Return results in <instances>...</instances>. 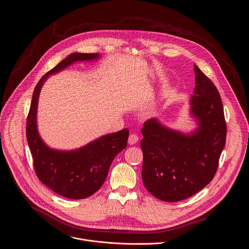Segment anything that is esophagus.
I'll return each mask as SVG.
<instances>
[{
    "label": "esophagus",
    "instance_id": "esophagus-1",
    "mask_svg": "<svg viewBox=\"0 0 249 249\" xmlns=\"http://www.w3.org/2000/svg\"><path fill=\"white\" fill-rule=\"evenodd\" d=\"M138 140H139V137L137 136L136 134H131L129 136V139H128V143L130 145H134V144H136L138 142Z\"/></svg>",
    "mask_w": 249,
    "mask_h": 249
}]
</instances>
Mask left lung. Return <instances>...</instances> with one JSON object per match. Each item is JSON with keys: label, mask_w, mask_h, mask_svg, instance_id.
I'll return each instance as SVG.
<instances>
[{"label": "left lung", "mask_w": 249, "mask_h": 249, "mask_svg": "<svg viewBox=\"0 0 249 249\" xmlns=\"http://www.w3.org/2000/svg\"><path fill=\"white\" fill-rule=\"evenodd\" d=\"M194 69L196 87L190 98V116L195 129L185 133L152 118L141 130L143 183L164 201L188 198L209 185L225 145L227 125L219 93L196 64Z\"/></svg>", "instance_id": "8db88e82"}]
</instances>
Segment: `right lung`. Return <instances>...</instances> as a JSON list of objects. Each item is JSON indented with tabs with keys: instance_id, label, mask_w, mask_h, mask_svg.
I'll return each mask as SVG.
<instances>
[{
	"instance_id": "1",
	"label": "right lung",
	"mask_w": 249,
	"mask_h": 249,
	"mask_svg": "<svg viewBox=\"0 0 249 249\" xmlns=\"http://www.w3.org/2000/svg\"><path fill=\"white\" fill-rule=\"evenodd\" d=\"M101 57L99 53H73L43 75L33 94L27 121V139L36 174L54 193L72 199L88 197L105 182L112 161L127 147L129 130L103 135L94 141L74 150H57L49 147L37 129V105L42 85L50 75L60 72L77 61H91Z\"/></svg>"
}]
</instances>
